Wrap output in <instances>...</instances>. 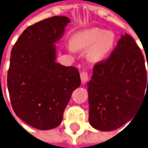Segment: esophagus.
Returning a JSON list of instances; mask_svg holds the SVG:
<instances>
[{"label": "esophagus", "mask_w": 148, "mask_h": 148, "mask_svg": "<svg viewBox=\"0 0 148 148\" xmlns=\"http://www.w3.org/2000/svg\"><path fill=\"white\" fill-rule=\"evenodd\" d=\"M81 82L84 84V83H86L87 81L90 80V76H89V74L86 72H82L81 73Z\"/></svg>", "instance_id": "esophagus-1"}]
</instances>
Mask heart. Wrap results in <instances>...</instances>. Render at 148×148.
<instances>
[{"label": "heart", "instance_id": "1", "mask_svg": "<svg viewBox=\"0 0 148 148\" xmlns=\"http://www.w3.org/2000/svg\"><path fill=\"white\" fill-rule=\"evenodd\" d=\"M114 45V34L110 31L91 28L73 36L72 43L68 44L71 51L88 49L87 58L91 62H98L107 58Z\"/></svg>", "mask_w": 148, "mask_h": 148}]
</instances>
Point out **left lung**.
<instances>
[{
	"mask_svg": "<svg viewBox=\"0 0 148 148\" xmlns=\"http://www.w3.org/2000/svg\"><path fill=\"white\" fill-rule=\"evenodd\" d=\"M87 86L93 128L114 130L135 116L147 95L148 79L143 55L132 36L121 35L110 57L95 65Z\"/></svg>",
	"mask_w": 148,
	"mask_h": 148,
	"instance_id": "1",
	"label": "left lung"
}]
</instances>
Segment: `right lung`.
<instances>
[{
  "mask_svg": "<svg viewBox=\"0 0 148 148\" xmlns=\"http://www.w3.org/2000/svg\"><path fill=\"white\" fill-rule=\"evenodd\" d=\"M71 22L53 16L27 27L11 50L7 86L17 116L32 127L58 126L72 92L81 86L78 69L56 62L55 43Z\"/></svg>",
  "mask_w": 148,
  "mask_h": 148,
  "instance_id": "right-lung-1",
  "label": "right lung"
}]
</instances>
